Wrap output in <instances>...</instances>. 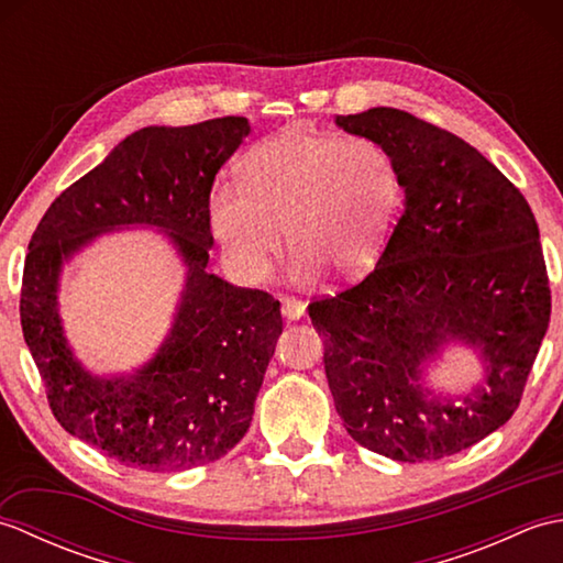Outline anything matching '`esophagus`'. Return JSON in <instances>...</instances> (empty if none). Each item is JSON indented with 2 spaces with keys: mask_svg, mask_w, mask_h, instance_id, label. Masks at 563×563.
Segmentation results:
<instances>
[{
  "mask_svg": "<svg viewBox=\"0 0 563 563\" xmlns=\"http://www.w3.org/2000/svg\"><path fill=\"white\" fill-rule=\"evenodd\" d=\"M280 309H283V317H285V319L295 321V319L305 317L307 305H305L302 300H297V297H283V300H280Z\"/></svg>",
  "mask_w": 563,
  "mask_h": 563,
  "instance_id": "34e87169",
  "label": "esophagus"
}]
</instances>
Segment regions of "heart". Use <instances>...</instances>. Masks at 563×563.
Listing matches in <instances>:
<instances>
[{"label": "heart", "instance_id": "obj_1", "mask_svg": "<svg viewBox=\"0 0 563 563\" xmlns=\"http://www.w3.org/2000/svg\"><path fill=\"white\" fill-rule=\"evenodd\" d=\"M401 206V166L385 142L290 128L246 154L242 186L212 188L208 218L227 263L246 283L266 278L283 232L300 278L329 268L357 280L385 254Z\"/></svg>", "mask_w": 563, "mask_h": 563}]
</instances>
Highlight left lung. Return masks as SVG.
Instances as JSON below:
<instances>
[{"instance_id":"left-lung-1","label":"left lung","mask_w":563,"mask_h":563,"mask_svg":"<svg viewBox=\"0 0 563 563\" xmlns=\"http://www.w3.org/2000/svg\"><path fill=\"white\" fill-rule=\"evenodd\" d=\"M375 137L404 176V214L365 280L309 305L349 435L397 462L450 457L516 413L552 314L528 200L470 142L399 109L336 115ZM448 342L481 353L487 377L460 400L422 385Z\"/></svg>"}]
</instances>
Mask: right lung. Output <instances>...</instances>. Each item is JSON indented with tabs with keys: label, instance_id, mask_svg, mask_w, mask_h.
<instances>
[{
	"label": "right lung",
	"instance_id": "add662e5",
	"mask_svg": "<svg viewBox=\"0 0 563 563\" xmlns=\"http://www.w3.org/2000/svg\"><path fill=\"white\" fill-rule=\"evenodd\" d=\"M239 115L128 135L97 169L63 190L29 244L21 329L53 416L69 435L145 472H186L224 457L251 426L280 302L208 273L214 174L249 135ZM157 225L187 266L175 324L150 364L91 376L66 345L56 312L62 263L118 225Z\"/></svg>",
	"mask_w": 563,
	"mask_h": 563
}]
</instances>
